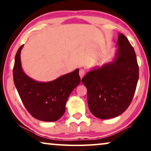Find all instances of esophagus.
Returning a JSON list of instances; mask_svg holds the SVG:
<instances>
[{"label":"esophagus","mask_w":151,"mask_h":151,"mask_svg":"<svg viewBox=\"0 0 151 151\" xmlns=\"http://www.w3.org/2000/svg\"><path fill=\"white\" fill-rule=\"evenodd\" d=\"M84 74H85V70L84 69H80V71H79V75H80V78H82L83 76H84Z\"/></svg>","instance_id":"esophagus-1"}]
</instances>
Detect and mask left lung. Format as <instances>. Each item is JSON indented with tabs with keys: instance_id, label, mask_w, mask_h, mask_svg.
Returning <instances> with one entry per match:
<instances>
[{
	"instance_id": "8db88e82",
	"label": "left lung",
	"mask_w": 151,
	"mask_h": 151,
	"mask_svg": "<svg viewBox=\"0 0 151 151\" xmlns=\"http://www.w3.org/2000/svg\"><path fill=\"white\" fill-rule=\"evenodd\" d=\"M113 62L94 68L82 79L87 88L91 112L108 119L123 113L132 102L139 78V67L134 47L123 33L117 40Z\"/></svg>"
}]
</instances>
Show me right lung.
<instances>
[{"label":"right lung","instance_id":"add662e5","mask_svg":"<svg viewBox=\"0 0 151 151\" xmlns=\"http://www.w3.org/2000/svg\"><path fill=\"white\" fill-rule=\"evenodd\" d=\"M15 57L13 76L24 106L32 116L39 121H56L63 116L69 96L81 82L79 69L47 82H39L26 75L22 69L20 52Z\"/></svg>","mask_w":151,"mask_h":151}]
</instances>
